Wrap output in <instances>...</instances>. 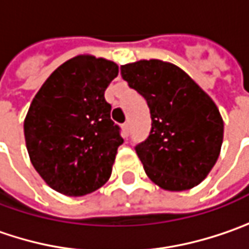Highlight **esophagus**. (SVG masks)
Segmentation results:
<instances>
[{
    "label": "esophagus",
    "mask_w": 249,
    "mask_h": 249,
    "mask_svg": "<svg viewBox=\"0 0 249 249\" xmlns=\"http://www.w3.org/2000/svg\"><path fill=\"white\" fill-rule=\"evenodd\" d=\"M123 132H124V137L128 135V132H129V124H128V123H125V124L123 125Z\"/></svg>",
    "instance_id": "34e87169"
}]
</instances>
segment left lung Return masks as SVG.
I'll return each instance as SVG.
<instances>
[{
  "label": "left lung",
  "instance_id": "1",
  "mask_svg": "<svg viewBox=\"0 0 249 249\" xmlns=\"http://www.w3.org/2000/svg\"><path fill=\"white\" fill-rule=\"evenodd\" d=\"M121 74L151 111V134L135 148L148 178L169 192L200 184L215 165L224 137L212 97L180 67L159 59L126 63Z\"/></svg>",
  "mask_w": 249,
  "mask_h": 249
}]
</instances>
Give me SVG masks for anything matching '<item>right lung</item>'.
<instances>
[{
    "label": "right lung",
    "instance_id": "right-lung-1",
    "mask_svg": "<svg viewBox=\"0 0 249 249\" xmlns=\"http://www.w3.org/2000/svg\"><path fill=\"white\" fill-rule=\"evenodd\" d=\"M117 76V63L79 54L57 67L31 103L23 121L29 159L46 184L65 196L89 195L110 179L124 142L104 98Z\"/></svg>",
    "mask_w": 249,
    "mask_h": 249
}]
</instances>
